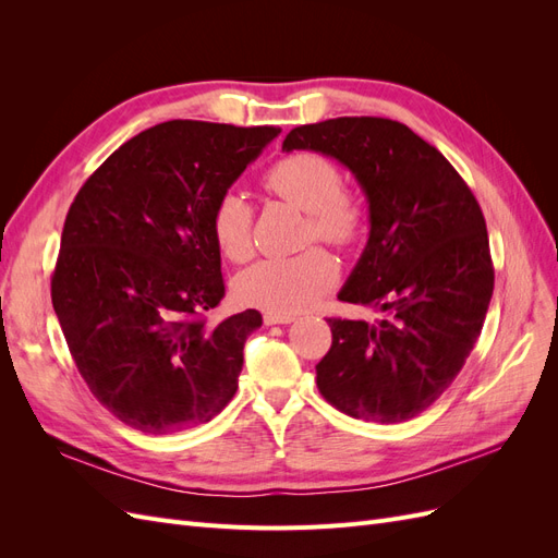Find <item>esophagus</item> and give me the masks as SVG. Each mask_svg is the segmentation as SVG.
<instances>
[{
  "label": "esophagus",
  "instance_id": "obj_1",
  "mask_svg": "<svg viewBox=\"0 0 558 558\" xmlns=\"http://www.w3.org/2000/svg\"><path fill=\"white\" fill-rule=\"evenodd\" d=\"M263 320H265V326H277V324H293L295 316H293V314H272V312H267V314L263 316Z\"/></svg>",
  "mask_w": 558,
  "mask_h": 558
}]
</instances>
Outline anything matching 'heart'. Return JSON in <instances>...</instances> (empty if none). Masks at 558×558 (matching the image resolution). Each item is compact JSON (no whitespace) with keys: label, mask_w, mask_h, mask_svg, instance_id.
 <instances>
[{"label":"heart","mask_w":558,"mask_h":558,"mask_svg":"<svg viewBox=\"0 0 558 558\" xmlns=\"http://www.w3.org/2000/svg\"><path fill=\"white\" fill-rule=\"evenodd\" d=\"M267 193L307 211V240L353 246L365 230L363 202L342 191V172L335 160L316 150H295L277 160L263 177ZM211 238L232 263L253 253V209L244 195L228 191L211 209ZM340 277V267L326 248L312 246L291 258H267L234 279V295L244 305L272 314H298L324 298Z\"/></svg>","instance_id":"heart-1"}]
</instances>
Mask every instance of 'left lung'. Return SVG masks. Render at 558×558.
<instances>
[{"label": "left lung", "mask_w": 558, "mask_h": 558, "mask_svg": "<svg viewBox=\"0 0 558 558\" xmlns=\"http://www.w3.org/2000/svg\"><path fill=\"white\" fill-rule=\"evenodd\" d=\"M283 148L347 165L369 205V240L342 302L388 314L328 318L316 386L340 412L400 424L440 398L482 332L494 293L484 214L451 162L408 125L342 116L293 128Z\"/></svg>", "instance_id": "obj_1"}]
</instances>
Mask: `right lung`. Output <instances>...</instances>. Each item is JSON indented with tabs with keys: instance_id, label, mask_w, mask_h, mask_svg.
Listing matches in <instances>:
<instances>
[{
	"instance_id": "right-lung-1",
	"label": "right lung",
	"mask_w": 558,
	"mask_h": 558,
	"mask_svg": "<svg viewBox=\"0 0 558 558\" xmlns=\"http://www.w3.org/2000/svg\"><path fill=\"white\" fill-rule=\"evenodd\" d=\"M281 130L167 121L81 185L64 218L50 298L90 393L125 426L207 424L238 391L256 310L207 326L226 295L216 199Z\"/></svg>"
}]
</instances>
